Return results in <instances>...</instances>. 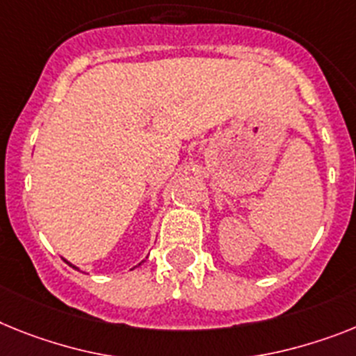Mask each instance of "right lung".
<instances>
[{"label":"right lung","mask_w":356,"mask_h":356,"mask_svg":"<svg viewBox=\"0 0 356 356\" xmlns=\"http://www.w3.org/2000/svg\"><path fill=\"white\" fill-rule=\"evenodd\" d=\"M65 262H68V261H65ZM143 262H145V261H143ZM143 262H139V264H137V266H141ZM68 264H70V262H68ZM70 266H72V268H76V270H79V268H77V266H74V264H70ZM137 266H134V268H137ZM134 268H132V270H134Z\"/></svg>","instance_id":"right-lung-1"}]
</instances>
